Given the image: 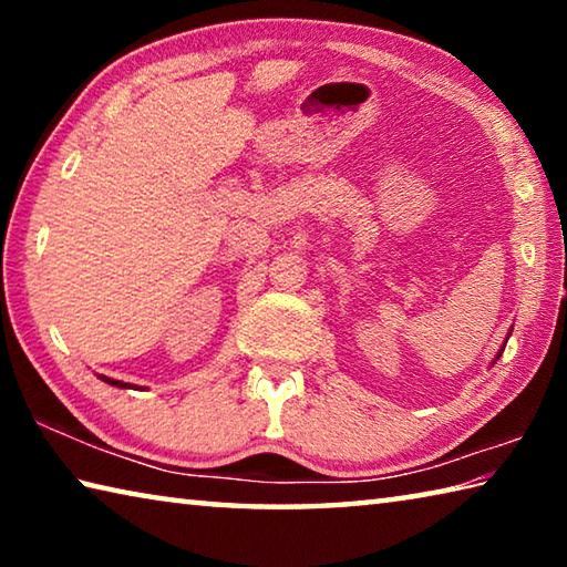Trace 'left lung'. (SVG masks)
Wrapping results in <instances>:
<instances>
[{"mask_svg":"<svg viewBox=\"0 0 567 567\" xmlns=\"http://www.w3.org/2000/svg\"><path fill=\"white\" fill-rule=\"evenodd\" d=\"M503 350H505V348H503ZM497 358H501V354H497ZM497 358H495V360H497Z\"/></svg>","mask_w":567,"mask_h":567,"instance_id":"obj_1","label":"left lung"}]
</instances>
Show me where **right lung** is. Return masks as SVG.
<instances>
[{
	"instance_id": "right-lung-1",
	"label": "right lung",
	"mask_w": 567,
	"mask_h": 567,
	"mask_svg": "<svg viewBox=\"0 0 567 567\" xmlns=\"http://www.w3.org/2000/svg\"><path fill=\"white\" fill-rule=\"evenodd\" d=\"M100 380H104V382H107V385H114V388H122V390H127V388H134V385H130V382H122V380H112V378H104V375H100Z\"/></svg>"
}]
</instances>
